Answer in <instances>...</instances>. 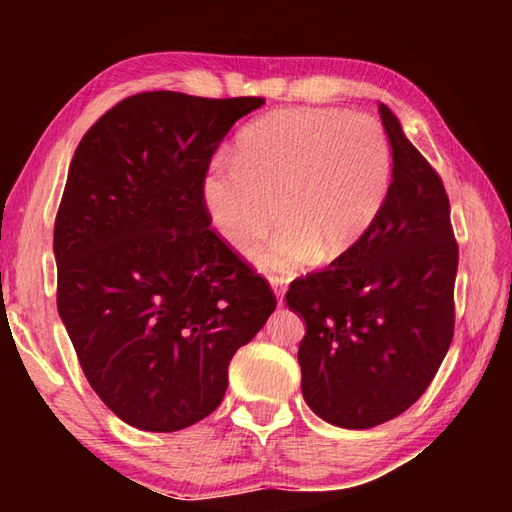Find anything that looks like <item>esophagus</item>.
I'll use <instances>...</instances> for the list:
<instances>
[{
  "mask_svg": "<svg viewBox=\"0 0 512 512\" xmlns=\"http://www.w3.org/2000/svg\"><path fill=\"white\" fill-rule=\"evenodd\" d=\"M271 287L275 291L277 305H282V302H284V291H287V282H284L282 277H271Z\"/></svg>",
  "mask_w": 512,
  "mask_h": 512,
  "instance_id": "esophagus-1",
  "label": "esophagus"
}]
</instances>
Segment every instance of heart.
<instances>
[{
  "mask_svg": "<svg viewBox=\"0 0 512 512\" xmlns=\"http://www.w3.org/2000/svg\"><path fill=\"white\" fill-rule=\"evenodd\" d=\"M391 144L379 121L332 108L282 110L248 126L237 160H216L203 205L225 244L264 273H293L318 257L334 262L375 225L391 187ZM278 207L275 208L274 205Z\"/></svg>",
  "mask_w": 512,
  "mask_h": 512,
  "instance_id": "b5f03b06",
  "label": "heart"
}]
</instances>
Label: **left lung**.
I'll return each instance as SVG.
<instances>
[{"mask_svg": "<svg viewBox=\"0 0 512 512\" xmlns=\"http://www.w3.org/2000/svg\"><path fill=\"white\" fill-rule=\"evenodd\" d=\"M393 180L377 221L348 255L289 287L305 320L302 397L318 418L370 429L420 400L454 336L458 246L443 180L379 103Z\"/></svg>", "mask_w": 512, "mask_h": 512, "instance_id": "8db88e82", "label": "left lung"}]
</instances>
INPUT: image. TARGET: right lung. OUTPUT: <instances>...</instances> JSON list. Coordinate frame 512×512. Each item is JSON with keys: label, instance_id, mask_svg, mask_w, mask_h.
<instances>
[{"label": "right lung", "instance_id": "right-lung-1", "mask_svg": "<svg viewBox=\"0 0 512 512\" xmlns=\"http://www.w3.org/2000/svg\"><path fill=\"white\" fill-rule=\"evenodd\" d=\"M259 106L142 92L76 146L54 225L58 314L94 393L131 427L207 418L230 359L275 309L264 277L210 228L201 194L221 140Z\"/></svg>", "mask_w": 512, "mask_h": 512}]
</instances>
